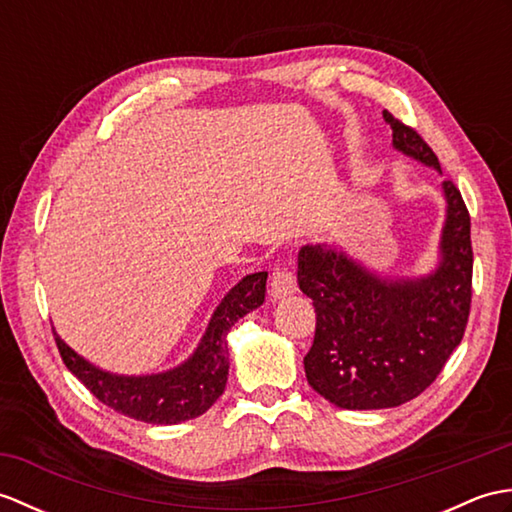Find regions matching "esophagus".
<instances>
[{
  "mask_svg": "<svg viewBox=\"0 0 512 512\" xmlns=\"http://www.w3.org/2000/svg\"><path fill=\"white\" fill-rule=\"evenodd\" d=\"M292 292H297V277L292 273V268L286 264H275L273 273H270L268 284V297L270 299H284Z\"/></svg>",
  "mask_w": 512,
  "mask_h": 512,
  "instance_id": "obj_1",
  "label": "esophagus"
}]
</instances>
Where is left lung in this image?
Returning <instances> with one entry per match:
<instances>
[{
    "label": "left lung",
    "instance_id": "obj_1",
    "mask_svg": "<svg viewBox=\"0 0 512 512\" xmlns=\"http://www.w3.org/2000/svg\"><path fill=\"white\" fill-rule=\"evenodd\" d=\"M383 116L398 151L442 171L416 129L387 110ZM442 189V262L429 277L383 279L343 250H299V288L317 312L303 367L310 387L336 407L387 409L409 402L438 378L462 341L473 297L471 215L453 180Z\"/></svg>",
    "mask_w": 512,
    "mask_h": 512
}]
</instances>
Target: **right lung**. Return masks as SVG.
I'll list each match as a JSON object with an SVG mask.
<instances>
[{"label": "right lung", "mask_w": 512, "mask_h": 512, "mask_svg": "<svg viewBox=\"0 0 512 512\" xmlns=\"http://www.w3.org/2000/svg\"><path fill=\"white\" fill-rule=\"evenodd\" d=\"M268 273L244 277L228 292L187 363L156 376H116L90 365L54 332L65 367L99 398L103 405L127 418L151 424H178L209 411L222 396L228 378L226 334L237 319L259 308L266 297Z\"/></svg>", "instance_id": "right-lung-1"}]
</instances>
